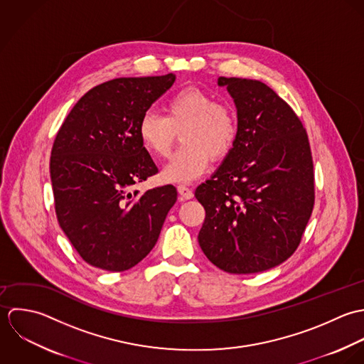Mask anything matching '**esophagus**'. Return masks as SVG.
I'll return each mask as SVG.
<instances>
[{
  "instance_id": "esophagus-1",
  "label": "esophagus",
  "mask_w": 364,
  "mask_h": 364,
  "mask_svg": "<svg viewBox=\"0 0 364 364\" xmlns=\"http://www.w3.org/2000/svg\"><path fill=\"white\" fill-rule=\"evenodd\" d=\"M177 190H178V194H180L181 200H191V198L194 197L193 190H191V188H188V187H187V186H184V184L177 186Z\"/></svg>"
}]
</instances>
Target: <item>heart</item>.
I'll return each instance as SVG.
<instances>
[{
	"mask_svg": "<svg viewBox=\"0 0 364 364\" xmlns=\"http://www.w3.org/2000/svg\"><path fill=\"white\" fill-rule=\"evenodd\" d=\"M166 117L147 111L139 119L138 135L151 154L167 159L181 136L180 150L163 170L168 181H191L208 167L210 159L229 154L237 138L233 108L196 87L177 91L166 101Z\"/></svg>",
	"mask_w": 364,
	"mask_h": 364,
	"instance_id": "heart-1",
	"label": "heart"
}]
</instances>
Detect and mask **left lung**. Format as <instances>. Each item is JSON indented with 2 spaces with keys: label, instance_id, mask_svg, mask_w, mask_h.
Here are the masks:
<instances>
[{
  "label": "left lung",
  "instance_id": "8db88e82",
  "mask_svg": "<svg viewBox=\"0 0 364 364\" xmlns=\"http://www.w3.org/2000/svg\"><path fill=\"white\" fill-rule=\"evenodd\" d=\"M237 109V138L196 190L205 210L198 242L211 263L252 274L286 262L315 201L306 131L290 105L259 80L219 77Z\"/></svg>",
  "mask_w": 364,
  "mask_h": 364
}]
</instances>
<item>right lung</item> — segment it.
<instances>
[{
    "label": "right lung",
    "instance_id": "obj_1",
    "mask_svg": "<svg viewBox=\"0 0 364 364\" xmlns=\"http://www.w3.org/2000/svg\"><path fill=\"white\" fill-rule=\"evenodd\" d=\"M174 81L168 73L102 82L77 101L56 135L50 156L56 215L77 253L94 267L136 266L177 201L170 184L132 193L157 173L139 139V119Z\"/></svg>",
    "mask_w": 364,
    "mask_h": 364
}]
</instances>
